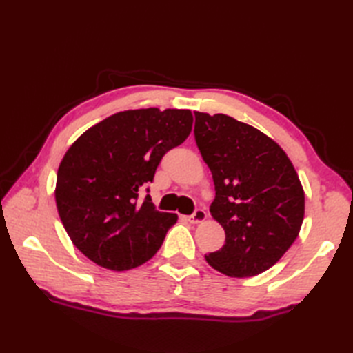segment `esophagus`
<instances>
[{"label": "esophagus", "instance_id": "esophagus-1", "mask_svg": "<svg viewBox=\"0 0 353 353\" xmlns=\"http://www.w3.org/2000/svg\"><path fill=\"white\" fill-rule=\"evenodd\" d=\"M188 220L192 223V224H199V223H203L206 220V212L203 211V209H196L194 211V214H191L188 216Z\"/></svg>", "mask_w": 353, "mask_h": 353}]
</instances>
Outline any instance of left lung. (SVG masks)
Instances as JSON below:
<instances>
[{
  "instance_id": "1",
  "label": "left lung",
  "mask_w": 353,
  "mask_h": 353,
  "mask_svg": "<svg viewBox=\"0 0 353 353\" xmlns=\"http://www.w3.org/2000/svg\"><path fill=\"white\" fill-rule=\"evenodd\" d=\"M196 115L201 157L212 172L211 215L226 232L208 264L230 277H250L279 261L301 232L305 192L287 153L254 127L235 118Z\"/></svg>"
}]
</instances>
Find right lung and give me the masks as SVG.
<instances>
[{
  "mask_svg": "<svg viewBox=\"0 0 353 353\" xmlns=\"http://www.w3.org/2000/svg\"><path fill=\"white\" fill-rule=\"evenodd\" d=\"M186 109L124 110L88 129L59 165L56 205L72 244L97 265L124 272L152 259L176 224L141 191L168 150L190 137ZM148 192V188H147Z\"/></svg>",
  "mask_w": 353,
  "mask_h": 353,
  "instance_id": "obj_1",
  "label": "right lung"
}]
</instances>
